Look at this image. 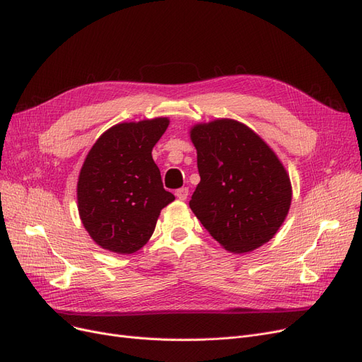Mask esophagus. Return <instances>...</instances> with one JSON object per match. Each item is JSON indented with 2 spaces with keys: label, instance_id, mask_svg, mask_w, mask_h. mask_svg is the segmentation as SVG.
Segmentation results:
<instances>
[{
  "label": "esophagus",
  "instance_id": "obj_1",
  "mask_svg": "<svg viewBox=\"0 0 362 362\" xmlns=\"http://www.w3.org/2000/svg\"><path fill=\"white\" fill-rule=\"evenodd\" d=\"M175 196H177L180 201H185V199H187V196H189V189L187 187H181V189H178L177 192H175Z\"/></svg>",
  "mask_w": 362,
  "mask_h": 362
}]
</instances>
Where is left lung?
I'll use <instances>...</instances> for the list:
<instances>
[{
  "mask_svg": "<svg viewBox=\"0 0 362 362\" xmlns=\"http://www.w3.org/2000/svg\"><path fill=\"white\" fill-rule=\"evenodd\" d=\"M201 182L192 211L226 250H254L276 234L291 204L290 178L262 139L233 119L192 128Z\"/></svg>",
  "mask_w": 362,
  "mask_h": 362,
  "instance_id": "8db88e82",
  "label": "left lung"
}]
</instances>
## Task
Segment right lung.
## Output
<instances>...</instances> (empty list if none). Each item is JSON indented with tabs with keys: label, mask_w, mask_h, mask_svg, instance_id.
Instances as JSON below:
<instances>
[{
	"label": "right lung",
	"mask_w": 362,
	"mask_h": 362,
	"mask_svg": "<svg viewBox=\"0 0 362 362\" xmlns=\"http://www.w3.org/2000/svg\"><path fill=\"white\" fill-rule=\"evenodd\" d=\"M169 119L119 124L96 140L80 172L76 196L87 233L101 247L133 254L156 229L175 196L164 190L152 148Z\"/></svg>",
	"instance_id": "right-lung-1"
}]
</instances>
